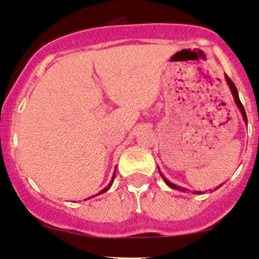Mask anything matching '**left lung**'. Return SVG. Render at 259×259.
I'll return each instance as SVG.
<instances>
[{
	"label": "left lung",
	"instance_id": "8db88e82",
	"mask_svg": "<svg viewBox=\"0 0 259 259\" xmlns=\"http://www.w3.org/2000/svg\"><path fill=\"white\" fill-rule=\"evenodd\" d=\"M225 78H226V81H227V84H228V86H230V88H231V92H232V94H233V98H234V101H235V104H237V106L239 107V110H240L241 114H243L244 122L247 124V117H246V113H245V109H244L243 104H241L240 99H239V94H238V90H237V87H235V84H234L233 82H232V80H231L230 77L227 76V75H225ZM160 175H161L162 179H163V181H165V183H166V184H167V185L169 186V188H172V189H176V190H179V191H183V192L188 191V189H185V188H182V186H178V185L173 184V183H171V182H168L167 179H166L165 177L162 176V173H161V172H160ZM221 185H222V184H221ZM221 185H219L217 189L220 188ZM192 194L199 195V194H202V192H201V191H192Z\"/></svg>",
	"mask_w": 259,
	"mask_h": 259
}]
</instances>
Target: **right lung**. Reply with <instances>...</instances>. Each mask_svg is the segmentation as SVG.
<instances>
[{
	"instance_id": "obj_1",
	"label": "right lung",
	"mask_w": 259,
	"mask_h": 259,
	"mask_svg": "<svg viewBox=\"0 0 259 259\" xmlns=\"http://www.w3.org/2000/svg\"><path fill=\"white\" fill-rule=\"evenodd\" d=\"M114 177H116V171H114V173H113V176H112V179H111V182L109 183V185H107L105 189H103V190H101V191H100V192H99V194H98V195H101V194H104V192H105V191H107V190H109V189L111 188V185H112V183H113V181H114Z\"/></svg>"
}]
</instances>
